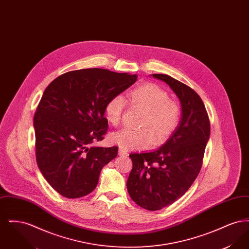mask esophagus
<instances>
[{"instance_id": "obj_1", "label": "esophagus", "mask_w": 249, "mask_h": 249, "mask_svg": "<svg viewBox=\"0 0 249 249\" xmlns=\"http://www.w3.org/2000/svg\"><path fill=\"white\" fill-rule=\"evenodd\" d=\"M119 156H123V157H127L128 156V152L122 148H119Z\"/></svg>"}]
</instances>
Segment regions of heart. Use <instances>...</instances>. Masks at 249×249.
I'll use <instances>...</instances> for the list:
<instances>
[{
  "label": "heart",
  "instance_id": "b5f03b06",
  "mask_svg": "<svg viewBox=\"0 0 249 249\" xmlns=\"http://www.w3.org/2000/svg\"><path fill=\"white\" fill-rule=\"evenodd\" d=\"M127 100L131 107L142 108L143 114L139 121L141 129L124 128L112 132L109 140L122 149L140 150L154 142L160 143L177 129L180 119L178 105L169 100L167 92L155 84H143L134 88ZM127 107L122 95L113 96L106 105V116L109 123L118 125Z\"/></svg>",
  "mask_w": 249,
  "mask_h": 249
}]
</instances>
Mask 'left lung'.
Instances as JSON below:
<instances>
[{
    "label": "left lung",
    "mask_w": 249,
    "mask_h": 249,
    "mask_svg": "<svg viewBox=\"0 0 249 249\" xmlns=\"http://www.w3.org/2000/svg\"><path fill=\"white\" fill-rule=\"evenodd\" d=\"M178 96L181 106L178 126L154 151L131 153L127 180L130 198L139 206L157 211L172 204L189 190L201 170L210 122L200 96L170 75L154 73Z\"/></svg>",
    "instance_id": "1"
}]
</instances>
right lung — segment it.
I'll list each match as a JSON object with an SVG mask.
<instances>
[{
  "mask_svg": "<svg viewBox=\"0 0 249 249\" xmlns=\"http://www.w3.org/2000/svg\"><path fill=\"white\" fill-rule=\"evenodd\" d=\"M137 80V74L107 69L65 72L49 84L34 118L37 165L60 195L75 199L94 190L103 167L118 147H101L107 133V102Z\"/></svg>",
  "mask_w": 249,
  "mask_h": 249,
  "instance_id": "obj_1",
  "label": "right lung"
}]
</instances>
